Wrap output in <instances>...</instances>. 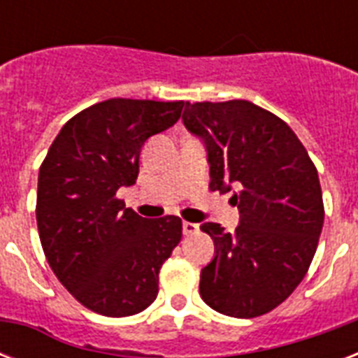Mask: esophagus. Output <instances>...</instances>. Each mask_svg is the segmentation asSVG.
<instances>
[{"instance_id": "obj_1", "label": "esophagus", "mask_w": 358, "mask_h": 358, "mask_svg": "<svg viewBox=\"0 0 358 358\" xmlns=\"http://www.w3.org/2000/svg\"><path fill=\"white\" fill-rule=\"evenodd\" d=\"M182 230H184L185 236L196 234V232H199V224H196V223H187V221H184V223H182Z\"/></svg>"}]
</instances>
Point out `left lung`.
<instances>
[{
  "label": "left lung",
  "mask_w": 358,
  "mask_h": 358,
  "mask_svg": "<svg viewBox=\"0 0 358 358\" xmlns=\"http://www.w3.org/2000/svg\"><path fill=\"white\" fill-rule=\"evenodd\" d=\"M182 120L204 143L210 189H238L234 234L201 224L215 245L201 297L224 316H262L288 299L316 252L325 217L316 167L288 124L247 100L185 102Z\"/></svg>",
  "instance_id": "8db88e82"
}]
</instances>
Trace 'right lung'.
Instances as JSON below:
<instances>
[{"label":"right lung","instance_id":"1","mask_svg":"<svg viewBox=\"0 0 358 358\" xmlns=\"http://www.w3.org/2000/svg\"><path fill=\"white\" fill-rule=\"evenodd\" d=\"M184 102L111 98L64 124L38 171L36 224L50 267L89 310L124 317L157 295L182 238L176 215L145 219L117 199L135 184L141 148L178 122Z\"/></svg>","mask_w":358,"mask_h":358}]
</instances>
